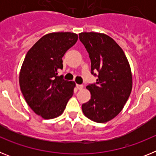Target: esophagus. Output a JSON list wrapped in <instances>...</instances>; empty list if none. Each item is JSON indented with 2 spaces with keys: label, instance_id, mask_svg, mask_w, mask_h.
<instances>
[{
  "label": "esophagus",
  "instance_id": "esophagus-1",
  "mask_svg": "<svg viewBox=\"0 0 156 156\" xmlns=\"http://www.w3.org/2000/svg\"><path fill=\"white\" fill-rule=\"evenodd\" d=\"M76 87L79 89V90H82L83 88V85L82 84H76Z\"/></svg>",
  "mask_w": 156,
  "mask_h": 156
}]
</instances>
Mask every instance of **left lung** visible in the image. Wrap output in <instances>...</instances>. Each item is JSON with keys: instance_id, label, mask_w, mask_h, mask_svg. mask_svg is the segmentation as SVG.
Listing matches in <instances>:
<instances>
[{"instance_id": "1", "label": "left lung", "mask_w": 156, "mask_h": 156, "mask_svg": "<svg viewBox=\"0 0 156 156\" xmlns=\"http://www.w3.org/2000/svg\"><path fill=\"white\" fill-rule=\"evenodd\" d=\"M79 37L89 54L90 73L98 77L87 87L91 96L82 105L83 112L92 121L106 122L122 111L131 93L130 67L122 48L108 35L90 32Z\"/></svg>"}]
</instances>
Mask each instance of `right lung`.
<instances>
[{
    "instance_id": "right-lung-1",
    "label": "right lung",
    "mask_w": 156,
    "mask_h": 156,
    "mask_svg": "<svg viewBox=\"0 0 156 156\" xmlns=\"http://www.w3.org/2000/svg\"><path fill=\"white\" fill-rule=\"evenodd\" d=\"M78 40L77 34L51 33L42 37L25 57L19 85L32 110L44 119H53L64 112L73 94V81L58 76L62 69V57Z\"/></svg>"
}]
</instances>
